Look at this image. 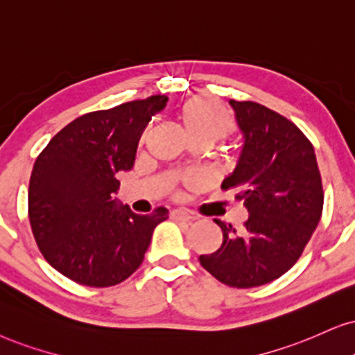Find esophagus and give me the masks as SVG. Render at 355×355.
I'll return each mask as SVG.
<instances>
[{
    "label": "esophagus",
    "instance_id": "34e87169",
    "mask_svg": "<svg viewBox=\"0 0 355 355\" xmlns=\"http://www.w3.org/2000/svg\"><path fill=\"white\" fill-rule=\"evenodd\" d=\"M170 216H172V219H177V221H185V223L193 221V216H190V214L183 209H173L172 213H170Z\"/></svg>",
    "mask_w": 355,
    "mask_h": 355
}]
</instances>
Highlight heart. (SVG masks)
I'll return each instance as SVG.
<instances>
[{"instance_id": "1", "label": "heart", "mask_w": 355, "mask_h": 355, "mask_svg": "<svg viewBox=\"0 0 355 355\" xmlns=\"http://www.w3.org/2000/svg\"><path fill=\"white\" fill-rule=\"evenodd\" d=\"M190 141H201L209 147L232 132L234 119L221 103L209 96H195L178 111Z\"/></svg>"}]
</instances>
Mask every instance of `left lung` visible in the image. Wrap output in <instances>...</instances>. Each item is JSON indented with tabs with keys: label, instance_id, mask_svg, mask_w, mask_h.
Here are the masks:
<instances>
[{
	"label": "left lung",
	"instance_id": "8db88e82",
	"mask_svg": "<svg viewBox=\"0 0 355 355\" xmlns=\"http://www.w3.org/2000/svg\"><path fill=\"white\" fill-rule=\"evenodd\" d=\"M230 105L242 147L221 188L239 191L249 219L242 231L214 219L223 244L200 255V263L224 285L252 288L295 266L320 223L324 195L315 149L297 125L259 103Z\"/></svg>",
	"mask_w": 355,
	"mask_h": 355
}]
</instances>
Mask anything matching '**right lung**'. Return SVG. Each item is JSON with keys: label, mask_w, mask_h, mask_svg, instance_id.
<instances>
[{"label": "right lung", "mask_w": 355, "mask_h": 355, "mask_svg": "<svg viewBox=\"0 0 355 355\" xmlns=\"http://www.w3.org/2000/svg\"><path fill=\"white\" fill-rule=\"evenodd\" d=\"M167 101L155 95L80 116L35 160L31 227L47 262L70 280L95 288L124 282L144 260L157 224L168 218L165 208L136 214L114 198L116 175L132 168L142 132Z\"/></svg>", "instance_id": "1"}]
</instances>
